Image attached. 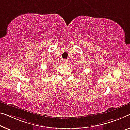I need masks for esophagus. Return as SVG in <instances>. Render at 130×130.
Instances as JSON below:
<instances>
[{"label":"esophagus","mask_w":130,"mask_h":130,"mask_svg":"<svg viewBox=\"0 0 130 130\" xmlns=\"http://www.w3.org/2000/svg\"><path fill=\"white\" fill-rule=\"evenodd\" d=\"M62 63H63V64H67L68 63V61L66 59H63L62 61Z\"/></svg>","instance_id":"obj_1"}]
</instances>
